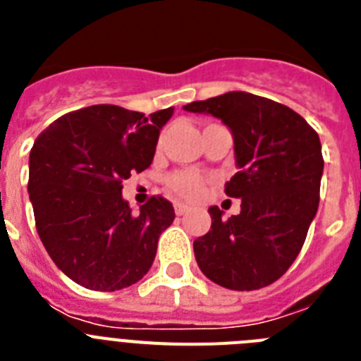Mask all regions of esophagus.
I'll use <instances>...</instances> for the list:
<instances>
[{
  "label": "esophagus",
  "mask_w": 361,
  "mask_h": 361,
  "mask_svg": "<svg viewBox=\"0 0 361 361\" xmlns=\"http://www.w3.org/2000/svg\"><path fill=\"white\" fill-rule=\"evenodd\" d=\"M188 212V206L186 204H183V202H175V213H177L178 216L180 215H184V213Z\"/></svg>",
  "instance_id": "34e87169"
}]
</instances>
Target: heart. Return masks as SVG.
Returning <instances> with one entry per match:
<instances>
[{
    "mask_svg": "<svg viewBox=\"0 0 361 361\" xmlns=\"http://www.w3.org/2000/svg\"><path fill=\"white\" fill-rule=\"evenodd\" d=\"M162 141H164V135H161V139H159V148L162 146ZM166 186L170 188L175 195L193 200L202 195L204 186H206V178L200 173H197V171H173V173L168 175V178H166Z\"/></svg>",
    "mask_w": 361,
    "mask_h": 361,
    "instance_id": "obj_1",
    "label": "heart"
}]
</instances>
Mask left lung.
<instances>
[{"mask_svg": "<svg viewBox=\"0 0 361 361\" xmlns=\"http://www.w3.org/2000/svg\"><path fill=\"white\" fill-rule=\"evenodd\" d=\"M184 110L212 114L233 132L240 171L226 183L240 213L222 219L193 242L195 260L212 282L255 291L276 282L304 245L320 202L324 171L320 137L286 104L247 92L193 101Z\"/></svg>", "mask_w": 361, "mask_h": 361, "instance_id": "left-lung-1", "label": "left lung"}]
</instances>
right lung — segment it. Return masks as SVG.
Segmentation results:
<instances>
[{
	"mask_svg": "<svg viewBox=\"0 0 361 361\" xmlns=\"http://www.w3.org/2000/svg\"><path fill=\"white\" fill-rule=\"evenodd\" d=\"M171 114L94 104L54 121L32 146L28 193L37 233L54 264L82 288L119 291L152 267L173 206L153 195L133 213L121 191L123 180L152 164Z\"/></svg>",
	"mask_w": 361,
	"mask_h": 361,
	"instance_id": "right-lung-1",
	"label": "right lung"
}]
</instances>
